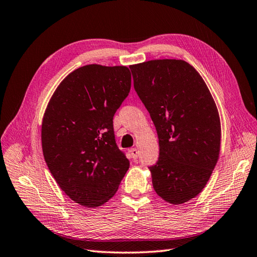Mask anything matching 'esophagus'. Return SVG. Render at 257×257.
Returning a JSON list of instances; mask_svg holds the SVG:
<instances>
[{
	"mask_svg": "<svg viewBox=\"0 0 257 257\" xmlns=\"http://www.w3.org/2000/svg\"><path fill=\"white\" fill-rule=\"evenodd\" d=\"M129 152H130L131 157H133L134 160H137V159H138V154H139V151H138L136 148H134V149H130V150H129Z\"/></svg>",
	"mask_w": 257,
	"mask_h": 257,
	"instance_id": "esophagus-1",
	"label": "esophagus"
}]
</instances>
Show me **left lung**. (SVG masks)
Here are the masks:
<instances>
[{"label": "left lung", "mask_w": 257, "mask_h": 257, "mask_svg": "<svg viewBox=\"0 0 257 257\" xmlns=\"http://www.w3.org/2000/svg\"><path fill=\"white\" fill-rule=\"evenodd\" d=\"M129 67L159 137V161L149 167L153 188L164 201L186 203L206 186L219 157L221 128L214 98L185 61L153 60Z\"/></svg>", "instance_id": "obj_1"}]
</instances>
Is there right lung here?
<instances>
[{"label": "right lung", "mask_w": 257, "mask_h": 257, "mask_svg": "<svg viewBox=\"0 0 257 257\" xmlns=\"http://www.w3.org/2000/svg\"><path fill=\"white\" fill-rule=\"evenodd\" d=\"M130 87L126 66L85 65L64 79L45 109V163L64 193L82 206L111 199L129 168L115 141L113 117Z\"/></svg>", "instance_id": "add662e5"}]
</instances>
